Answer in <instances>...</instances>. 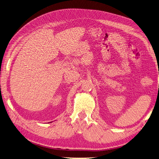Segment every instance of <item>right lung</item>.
<instances>
[{"label":"right lung","mask_w":159,"mask_h":159,"mask_svg":"<svg viewBox=\"0 0 159 159\" xmlns=\"http://www.w3.org/2000/svg\"><path fill=\"white\" fill-rule=\"evenodd\" d=\"M51 122H52V121H51ZM51 122H50V123H51Z\"/></svg>","instance_id":"1"}]
</instances>
